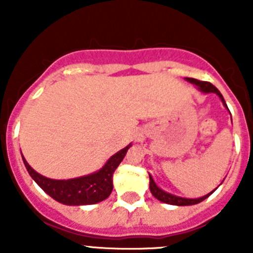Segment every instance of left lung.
<instances>
[{
    "label": "left lung",
    "instance_id": "obj_1",
    "mask_svg": "<svg viewBox=\"0 0 253 253\" xmlns=\"http://www.w3.org/2000/svg\"><path fill=\"white\" fill-rule=\"evenodd\" d=\"M186 80L189 82H191V84H196V86L199 87V90L203 91V92L205 93H209V92H214L216 93V95L220 97V100H222L223 105H224L225 107L227 106V104H225L224 99H223L222 93L219 92V90L216 88L215 86H213V84H210V82H205V81H199V80H195V78H187ZM149 189H151V193L152 195L154 196L156 199H158V200H161V202L166 203V204H171V205H178V207H182V205H194V204H198V203L203 202V200H205V199L208 198V196L210 195V194H213V191L210 194H208V195L203 196V198H199V199H185V198H180V196H175V195H171V194L166 193V191H163V190H161L160 187L156 185V182L153 181V178H152V176L149 175Z\"/></svg>",
    "mask_w": 253,
    "mask_h": 253
}]
</instances>
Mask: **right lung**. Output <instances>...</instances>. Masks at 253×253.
Here are the masks:
<instances>
[{"mask_svg":"<svg viewBox=\"0 0 253 253\" xmlns=\"http://www.w3.org/2000/svg\"><path fill=\"white\" fill-rule=\"evenodd\" d=\"M129 147L114 154L100 171L71 180L46 178L31 169L24 157L22 161L33 180L57 202L66 205L96 204L105 200L113 191V173L125 157Z\"/></svg>","mask_w":253,"mask_h":253,"instance_id":"1","label":"right lung"}]
</instances>
